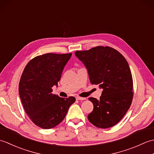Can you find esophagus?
<instances>
[{"label": "esophagus", "instance_id": "esophagus-1", "mask_svg": "<svg viewBox=\"0 0 154 154\" xmlns=\"http://www.w3.org/2000/svg\"><path fill=\"white\" fill-rule=\"evenodd\" d=\"M85 99H86L85 98H84V97H76V100H85Z\"/></svg>", "mask_w": 154, "mask_h": 154}]
</instances>
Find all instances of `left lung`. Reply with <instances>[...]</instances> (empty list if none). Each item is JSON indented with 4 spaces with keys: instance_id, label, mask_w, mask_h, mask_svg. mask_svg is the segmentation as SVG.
<instances>
[{
    "instance_id": "obj_1",
    "label": "left lung",
    "mask_w": 154,
    "mask_h": 154,
    "mask_svg": "<svg viewBox=\"0 0 154 154\" xmlns=\"http://www.w3.org/2000/svg\"><path fill=\"white\" fill-rule=\"evenodd\" d=\"M75 55L87 69L90 82L103 89L99 100L90 97L93 110L88 120L96 127H112L125 115L133 99V79L126 60L109 46L77 51Z\"/></svg>"
}]
</instances>
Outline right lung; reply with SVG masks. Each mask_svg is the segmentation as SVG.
Here are the masks:
<instances>
[{
	"label": "right lung",
	"instance_id": "add662e5",
	"mask_svg": "<svg viewBox=\"0 0 154 154\" xmlns=\"http://www.w3.org/2000/svg\"><path fill=\"white\" fill-rule=\"evenodd\" d=\"M72 54L48 53L35 57L26 65L19 83V94L27 115L35 125L50 129L61 123L75 98L52 93Z\"/></svg>",
	"mask_w": 154,
	"mask_h": 154
}]
</instances>
